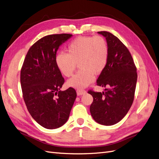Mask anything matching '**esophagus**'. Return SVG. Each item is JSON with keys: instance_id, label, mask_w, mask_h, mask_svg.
I'll return each instance as SVG.
<instances>
[{"instance_id": "34e87169", "label": "esophagus", "mask_w": 159, "mask_h": 159, "mask_svg": "<svg viewBox=\"0 0 159 159\" xmlns=\"http://www.w3.org/2000/svg\"><path fill=\"white\" fill-rule=\"evenodd\" d=\"M86 91L84 90V89H77L76 93H77V95H83L86 93Z\"/></svg>"}]
</instances>
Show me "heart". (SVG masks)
<instances>
[{"label":"heart","instance_id":"obj_1","mask_svg":"<svg viewBox=\"0 0 159 159\" xmlns=\"http://www.w3.org/2000/svg\"><path fill=\"white\" fill-rule=\"evenodd\" d=\"M66 52L56 54L55 62L62 74L72 76L77 64L79 71L68 80L69 87L81 89L95 80V74H101L106 67L109 59V46L106 39L101 35L82 36L68 44Z\"/></svg>","mask_w":159,"mask_h":159}]
</instances>
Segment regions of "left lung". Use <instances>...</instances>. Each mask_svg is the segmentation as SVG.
I'll use <instances>...</instances> for the list:
<instances>
[{
    "label": "left lung",
    "instance_id": "1",
    "mask_svg": "<svg viewBox=\"0 0 159 159\" xmlns=\"http://www.w3.org/2000/svg\"><path fill=\"white\" fill-rule=\"evenodd\" d=\"M98 33L106 38L109 52L107 64L97 79V85L108 89L103 93L88 91L93 97L90 112L97 123L111 125L123 119L131 107L138 75L127 47L109 32Z\"/></svg>",
    "mask_w": 159,
    "mask_h": 159
}]
</instances>
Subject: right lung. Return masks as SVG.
<instances>
[{"mask_svg": "<svg viewBox=\"0 0 159 159\" xmlns=\"http://www.w3.org/2000/svg\"><path fill=\"white\" fill-rule=\"evenodd\" d=\"M72 35L53 34L39 39L28 50L21 67L20 80L27 110L47 129L66 123L76 97L72 87L60 90L64 79L55 62L59 46Z\"/></svg>", "mask_w": 159, "mask_h": 159, "instance_id": "add662e5", "label": "right lung"}]
</instances>
